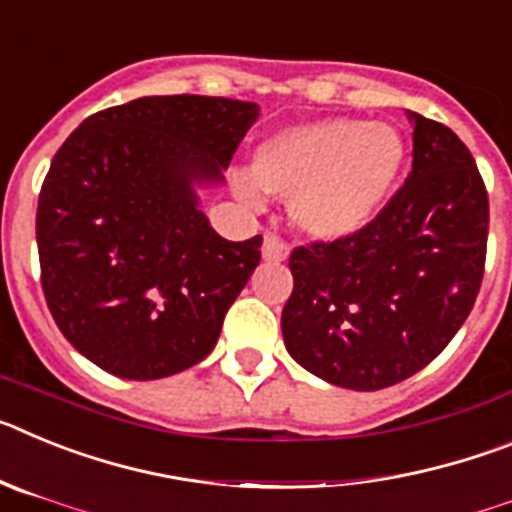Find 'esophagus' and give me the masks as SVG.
<instances>
[{"label":"esophagus","mask_w":512,"mask_h":512,"mask_svg":"<svg viewBox=\"0 0 512 512\" xmlns=\"http://www.w3.org/2000/svg\"><path fill=\"white\" fill-rule=\"evenodd\" d=\"M261 256L269 264H279V261L287 259V246L279 238H274V235H266L264 246H261Z\"/></svg>","instance_id":"obj_1"}]
</instances>
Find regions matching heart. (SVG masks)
<instances>
[{
  "label": "heart",
  "instance_id": "heart-1",
  "mask_svg": "<svg viewBox=\"0 0 512 512\" xmlns=\"http://www.w3.org/2000/svg\"><path fill=\"white\" fill-rule=\"evenodd\" d=\"M402 164L405 138L395 125L330 117L266 138L253 153V179L233 184L248 205H259L256 187L287 200L292 225L315 241H341L377 217Z\"/></svg>",
  "mask_w": 512,
  "mask_h": 512
}]
</instances>
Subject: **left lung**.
<instances>
[{
  "instance_id": "obj_1",
  "label": "left lung",
  "mask_w": 512,
  "mask_h": 512,
  "mask_svg": "<svg viewBox=\"0 0 512 512\" xmlns=\"http://www.w3.org/2000/svg\"><path fill=\"white\" fill-rule=\"evenodd\" d=\"M413 169L359 233L300 246L282 310L289 356L325 382L374 392L449 346L485 274L490 202L454 130L408 110Z\"/></svg>"
}]
</instances>
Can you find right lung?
Listing matches in <instances>:
<instances>
[{
    "mask_svg": "<svg viewBox=\"0 0 512 512\" xmlns=\"http://www.w3.org/2000/svg\"><path fill=\"white\" fill-rule=\"evenodd\" d=\"M259 104L140 97L87 117L45 176L35 217L45 302L104 372L161 379L200 364L261 261L225 241L197 189L225 182Z\"/></svg>",
    "mask_w": 512,
    "mask_h": 512,
    "instance_id": "1",
    "label": "right lung"
}]
</instances>
